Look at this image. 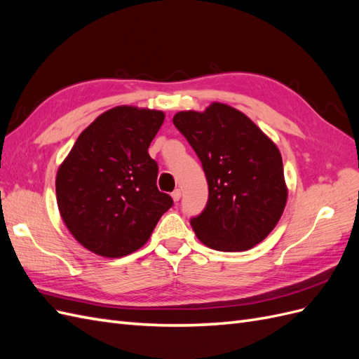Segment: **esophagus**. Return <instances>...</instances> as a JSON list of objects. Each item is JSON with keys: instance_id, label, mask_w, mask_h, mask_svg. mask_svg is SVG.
Wrapping results in <instances>:
<instances>
[{"instance_id": "obj_1", "label": "esophagus", "mask_w": 359, "mask_h": 359, "mask_svg": "<svg viewBox=\"0 0 359 359\" xmlns=\"http://www.w3.org/2000/svg\"><path fill=\"white\" fill-rule=\"evenodd\" d=\"M172 199H173V202H178L181 199V190L180 189L172 191Z\"/></svg>"}]
</instances>
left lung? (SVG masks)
<instances>
[{
  "mask_svg": "<svg viewBox=\"0 0 359 359\" xmlns=\"http://www.w3.org/2000/svg\"><path fill=\"white\" fill-rule=\"evenodd\" d=\"M173 124L202 161L208 202L190 224L219 252H244L264 241L287 201L277 145L243 112L212 103L205 112L184 111Z\"/></svg>",
  "mask_w": 359,
  "mask_h": 359,
  "instance_id": "8db88e82",
  "label": "left lung"
}]
</instances>
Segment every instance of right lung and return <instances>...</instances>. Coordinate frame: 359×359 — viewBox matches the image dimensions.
<instances>
[{"label":"right lung","mask_w":359,"mask_h":359,"mask_svg":"<svg viewBox=\"0 0 359 359\" xmlns=\"http://www.w3.org/2000/svg\"><path fill=\"white\" fill-rule=\"evenodd\" d=\"M163 121L161 111L116 106L83 130L61 163L58 210L90 252L104 257L136 252L173 205L158 191V166L148 154Z\"/></svg>","instance_id":"obj_1"}]
</instances>
